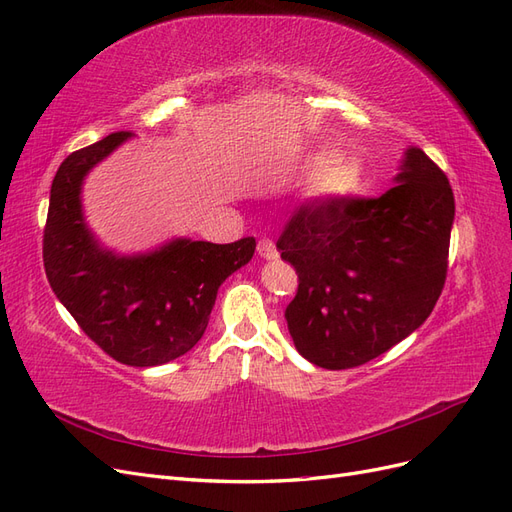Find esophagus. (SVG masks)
<instances>
[{
	"label": "esophagus",
	"instance_id": "esophagus-1",
	"mask_svg": "<svg viewBox=\"0 0 512 512\" xmlns=\"http://www.w3.org/2000/svg\"><path fill=\"white\" fill-rule=\"evenodd\" d=\"M258 254H260V258H267V260H275L277 256H280L275 250V243L269 239L258 241Z\"/></svg>",
	"mask_w": 512,
	"mask_h": 512
}]
</instances>
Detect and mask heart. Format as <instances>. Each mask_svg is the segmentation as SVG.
Segmentation results:
<instances>
[{
  "mask_svg": "<svg viewBox=\"0 0 512 512\" xmlns=\"http://www.w3.org/2000/svg\"><path fill=\"white\" fill-rule=\"evenodd\" d=\"M359 183V166L346 153H324L316 166V185L327 196H346Z\"/></svg>",
  "mask_w": 512,
  "mask_h": 512,
  "instance_id": "b5f03b06",
  "label": "heart"
}]
</instances>
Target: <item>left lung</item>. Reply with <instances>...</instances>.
<instances>
[{
  "label": "left lung",
  "instance_id": "left-lung-1",
  "mask_svg": "<svg viewBox=\"0 0 512 512\" xmlns=\"http://www.w3.org/2000/svg\"><path fill=\"white\" fill-rule=\"evenodd\" d=\"M453 222L451 185L418 147L404 151L382 196L322 200L294 215L277 250L299 273L284 316L303 359L356 367L421 327L446 280Z\"/></svg>",
  "mask_w": 512,
  "mask_h": 512
}]
</instances>
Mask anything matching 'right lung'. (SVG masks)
Returning a JSON list of instances; mask_svg holds the SVG:
<instances>
[{"label":"right lung","mask_w":512,"mask_h":512,"mask_svg":"<svg viewBox=\"0 0 512 512\" xmlns=\"http://www.w3.org/2000/svg\"><path fill=\"white\" fill-rule=\"evenodd\" d=\"M132 132L108 134L61 162L44 228V271L59 303L115 361L156 367L190 352L203 337L218 290L256 250L173 237L147 252L121 254L91 230L83 209L87 175Z\"/></svg>","instance_id":"1"}]
</instances>
